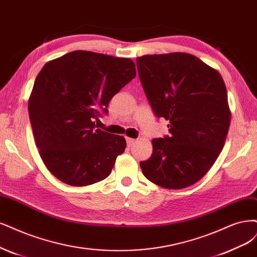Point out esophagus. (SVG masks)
Listing matches in <instances>:
<instances>
[{
    "instance_id": "obj_1",
    "label": "esophagus",
    "mask_w": 257,
    "mask_h": 257,
    "mask_svg": "<svg viewBox=\"0 0 257 257\" xmlns=\"http://www.w3.org/2000/svg\"><path fill=\"white\" fill-rule=\"evenodd\" d=\"M136 143V139H133V138H126V144L128 147H132L133 145H134Z\"/></svg>"
}]
</instances>
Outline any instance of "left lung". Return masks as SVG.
Returning a JSON list of instances; mask_svg holds the SVG:
<instances>
[{
	"label": "left lung",
	"mask_w": 257,
	"mask_h": 257,
	"mask_svg": "<svg viewBox=\"0 0 257 257\" xmlns=\"http://www.w3.org/2000/svg\"><path fill=\"white\" fill-rule=\"evenodd\" d=\"M137 70L156 116L169 121L170 136L152 140L153 153L140 168L168 189L204 176L222 151L231 122L222 76L187 53L137 57Z\"/></svg>",
	"instance_id": "8db88e82"
}]
</instances>
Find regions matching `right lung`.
Returning a JSON list of instances; mask_svg holds the SVG:
<instances>
[{
	"label": "right lung",
	"mask_w": 257,
	"mask_h": 257,
	"mask_svg": "<svg viewBox=\"0 0 257 257\" xmlns=\"http://www.w3.org/2000/svg\"><path fill=\"white\" fill-rule=\"evenodd\" d=\"M136 76L130 58L73 51L43 66L35 79L29 114L36 147L48 170L71 186L107 178L123 136L96 128L101 112L121 88Z\"/></svg>",
	"instance_id": "1"
}]
</instances>
